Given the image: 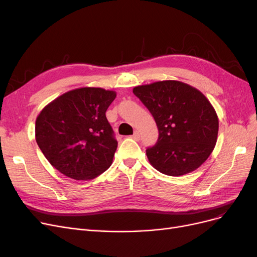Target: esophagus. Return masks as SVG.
Listing matches in <instances>:
<instances>
[{
  "label": "esophagus",
  "mask_w": 257,
  "mask_h": 257,
  "mask_svg": "<svg viewBox=\"0 0 257 257\" xmlns=\"http://www.w3.org/2000/svg\"><path fill=\"white\" fill-rule=\"evenodd\" d=\"M132 138L135 139V141H139V138H141V134H139V132L135 131V132H134V134L132 135Z\"/></svg>",
  "instance_id": "34e87169"
}]
</instances>
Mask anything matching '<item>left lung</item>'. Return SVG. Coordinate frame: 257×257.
Wrapping results in <instances>:
<instances>
[{
    "mask_svg": "<svg viewBox=\"0 0 257 257\" xmlns=\"http://www.w3.org/2000/svg\"><path fill=\"white\" fill-rule=\"evenodd\" d=\"M133 93L159 128L157 144L146 151L150 164L173 177L197 169L213 151L219 132V119L208 98L177 80L138 85Z\"/></svg>",
    "mask_w": 257,
    "mask_h": 257,
    "instance_id": "1",
    "label": "left lung"
}]
</instances>
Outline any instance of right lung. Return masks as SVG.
I'll return each instance as SVG.
<instances>
[{
  "mask_svg": "<svg viewBox=\"0 0 257 257\" xmlns=\"http://www.w3.org/2000/svg\"><path fill=\"white\" fill-rule=\"evenodd\" d=\"M114 91L84 87L68 91L43 108L35 139L45 158L75 180H91L110 167L118 142L106 118Z\"/></svg>",
  "mask_w": 257,
  "mask_h": 257,
  "instance_id": "obj_1",
  "label": "right lung"
}]
</instances>
